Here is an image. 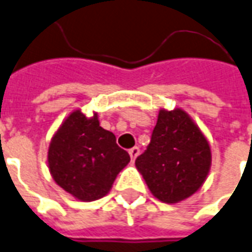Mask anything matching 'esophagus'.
<instances>
[{"mask_svg": "<svg viewBox=\"0 0 252 252\" xmlns=\"http://www.w3.org/2000/svg\"><path fill=\"white\" fill-rule=\"evenodd\" d=\"M128 154H130V158H131V161H135L136 157L139 155V148L138 147H132L130 151H128Z\"/></svg>", "mask_w": 252, "mask_h": 252, "instance_id": "34e87169", "label": "esophagus"}]
</instances>
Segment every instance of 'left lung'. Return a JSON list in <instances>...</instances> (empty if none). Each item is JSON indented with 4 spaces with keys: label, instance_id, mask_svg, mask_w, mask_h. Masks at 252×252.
<instances>
[{
    "label": "left lung",
    "instance_id": "left-lung-1",
    "mask_svg": "<svg viewBox=\"0 0 252 252\" xmlns=\"http://www.w3.org/2000/svg\"><path fill=\"white\" fill-rule=\"evenodd\" d=\"M154 197L184 201L205 183L212 165L209 142L183 109H160L147 150L135 160Z\"/></svg>",
    "mask_w": 252,
    "mask_h": 252
}]
</instances>
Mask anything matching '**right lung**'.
Segmentation results:
<instances>
[{
	"mask_svg": "<svg viewBox=\"0 0 252 252\" xmlns=\"http://www.w3.org/2000/svg\"><path fill=\"white\" fill-rule=\"evenodd\" d=\"M47 161L60 188L77 200L91 202L108 194L130 157L118 147L116 135L99 126L97 113L87 117L77 109L52 136Z\"/></svg>",
	"mask_w": 252,
	"mask_h": 252,
	"instance_id": "1",
	"label": "right lung"
}]
</instances>
